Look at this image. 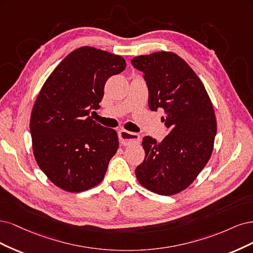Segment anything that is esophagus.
Here are the masks:
<instances>
[{
    "instance_id": "1",
    "label": "esophagus",
    "mask_w": 253,
    "mask_h": 253,
    "mask_svg": "<svg viewBox=\"0 0 253 253\" xmlns=\"http://www.w3.org/2000/svg\"><path fill=\"white\" fill-rule=\"evenodd\" d=\"M119 138H120L121 144L124 146L138 144L141 142L140 135L134 132H129L127 130H121L119 132Z\"/></svg>"
}]
</instances>
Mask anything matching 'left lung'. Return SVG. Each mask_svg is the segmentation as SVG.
Wrapping results in <instances>:
<instances>
[{
  "label": "left lung",
  "instance_id": "obj_1",
  "mask_svg": "<svg viewBox=\"0 0 253 253\" xmlns=\"http://www.w3.org/2000/svg\"><path fill=\"white\" fill-rule=\"evenodd\" d=\"M133 67L143 72L150 110L164 109L168 135L161 143L145 136V159L135 169L148 190L172 195L186 189L206 166L213 149L216 120L205 87L195 72L173 52L135 56Z\"/></svg>",
  "mask_w": 253,
  "mask_h": 253
}]
</instances>
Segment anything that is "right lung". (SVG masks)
Instances as JSON below:
<instances>
[{
	"instance_id": "obj_1",
	"label": "right lung",
	"mask_w": 253,
	"mask_h": 253,
	"mask_svg": "<svg viewBox=\"0 0 253 253\" xmlns=\"http://www.w3.org/2000/svg\"><path fill=\"white\" fill-rule=\"evenodd\" d=\"M125 68L120 55L80 47L41 89L30 118L32 149L41 170L60 188L85 191L104 178L118 134L88 116L100 108L106 81Z\"/></svg>"
}]
</instances>
